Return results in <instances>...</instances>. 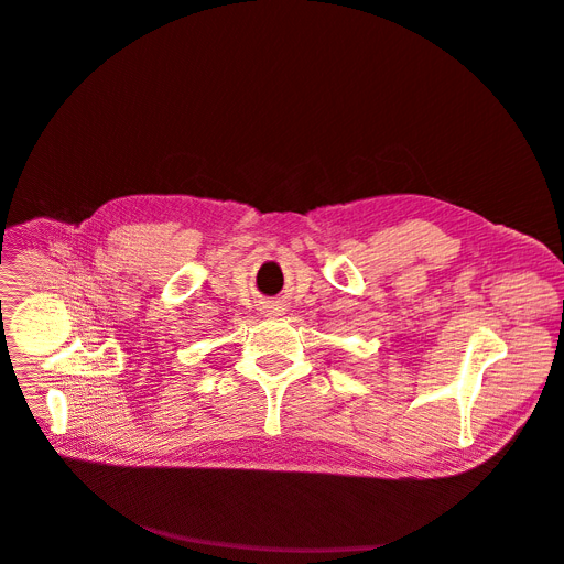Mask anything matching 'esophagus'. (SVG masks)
<instances>
[{
  "label": "esophagus",
  "mask_w": 564,
  "mask_h": 564,
  "mask_svg": "<svg viewBox=\"0 0 564 564\" xmlns=\"http://www.w3.org/2000/svg\"><path fill=\"white\" fill-rule=\"evenodd\" d=\"M265 313L268 315H282V311L278 308V305H265Z\"/></svg>",
  "instance_id": "esophagus-1"
}]
</instances>
